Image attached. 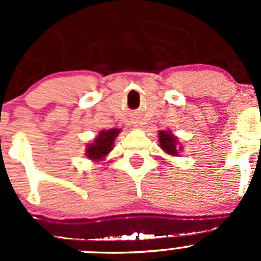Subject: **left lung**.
I'll list each match as a JSON object with an SVG mask.
<instances>
[{
  "instance_id": "left-lung-1",
  "label": "left lung",
  "mask_w": 261,
  "mask_h": 261,
  "mask_svg": "<svg viewBox=\"0 0 261 261\" xmlns=\"http://www.w3.org/2000/svg\"><path fill=\"white\" fill-rule=\"evenodd\" d=\"M159 144L167 154L173 156H178L179 150H181V146L178 144V139L173 135L172 131H159Z\"/></svg>"
}]
</instances>
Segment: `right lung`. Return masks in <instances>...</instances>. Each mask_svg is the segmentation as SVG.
Masks as SVG:
<instances>
[{
  "instance_id": "add662e5",
  "label": "right lung",
  "mask_w": 261,
  "mask_h": 261,
  "mask_svg": "<svg viewBox=\"0 0 261 261\" xmlns=\"http://www.w3.org/2000/svg\"><path fill=\"white\" fill-rule=\"evenodd\" d=\"M120 131L121 130H118V128H111V130L107 131L102 130L98 134V136L94 139L93 143L87 145V158L93 160V162H99V160L103 159L114 147L115 139L117 138Z\"/></svg>"
}]
</instances>
